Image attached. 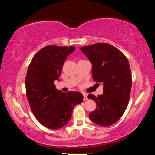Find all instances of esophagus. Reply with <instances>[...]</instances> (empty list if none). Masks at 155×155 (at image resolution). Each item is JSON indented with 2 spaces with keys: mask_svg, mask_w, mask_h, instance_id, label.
<instances>
[{
  "mask_svg": "<svg viewBox=\"0 0 155 155\" xmlns=\"http://www.w3.org/2000/svg\"><path fill=\"white\" fill-rule=\"evenodd\" d=\"M87 96L86 94H83V101H87Z\"/></svg>",
  "mask_w": 155,
  "mask_h": 155,
  "instance_id": "1",
  "label": "esophagus"
}]
</instances>
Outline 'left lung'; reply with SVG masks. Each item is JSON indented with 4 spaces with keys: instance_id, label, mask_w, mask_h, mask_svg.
Segmentation results:
<instances>
[{
    "instance_id": "1",
    "label": "left lung",
    "mask_w": 155,
    "mask_h": 155,
    "mask_svg": "<svg viewBox=\"0 0 155 155\" xmlns=\"http://www.w3.org/2000/svg\"><path fill=\"white\" fill-rule=\"evenodd\" d=\"M80 50L92 65L94 80L103 85V94L87 96L96 103L89 117L96 124L109 127L118 121L128 106L132 85L129 63L121 51L109 44H94Z\"/></svg>"
}]
</instances>
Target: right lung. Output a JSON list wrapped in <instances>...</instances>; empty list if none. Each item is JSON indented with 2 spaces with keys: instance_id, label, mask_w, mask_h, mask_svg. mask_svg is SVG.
Segmentation results:
<instances>
[{
  "instance_id": "add662e5",
  "label": "right lung",
  "mask_w": 155,
  "mask_h": 155,
  "mask_svg": "<svg viewBox=\"0 0 155 155\" xmlns=\"http://www.w3.org/2000/svg\"><path fill=\"white\" fill-rule=\"evenodd\" d=\"M75 49L74 46H47L37 52L28 68L25 86L28 103L36 119L50 129L66 125L74 106L83 102L81 93L63 92L54 84L59 81L67 57Z\"/></svg>"
}]
</instances>
